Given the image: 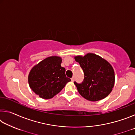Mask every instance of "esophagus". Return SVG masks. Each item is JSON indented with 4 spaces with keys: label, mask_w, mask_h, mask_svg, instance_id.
<instances>
[{
    "label": "esophagus",
    "mask_w": 135,
    "mask_h": 135,
    "mask_svg": "<svg viewBox=\"0 0 135 135\" xmlns=\"http://www.w3.org/2000/svg\"><path fill=\"white\" fill-rule=\"evenodd\" d=\"M74 79H74V77H73L71 79V81H74Z\"/></svg>",
    "instance_id": "esophagus-1"
}]
</instances>
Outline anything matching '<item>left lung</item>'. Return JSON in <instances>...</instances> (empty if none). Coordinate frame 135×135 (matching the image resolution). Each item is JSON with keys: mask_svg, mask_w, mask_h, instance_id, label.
<instances>
[{"mask_svg": "<svg viewBox=\"0 0 135 135\" xmlns=\"http://www.w3.org/2000/svg\"><path fill=\"white\" fill-rule=\"evenodd\" d=\"M83 70L84 78L81 83L74 84L82 97L90 101H98L111 92L115 83V74L108 61L95 54L74 57Z\"/></svg>", "mask_w": 135, "mask_h": 135, "instance_id": "left-lung-1", "label": "left lung"}]
</instances>
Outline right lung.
I'll use <instances>...</instances> for the list:
<instances>
[{
	"mask_svg": "<svg viewBox=\"0 0 135 135\" xmlns=\"http://www.w3.org/2000/svg\"><path fill=\"white\" fill-rule=\"evenodd\" d=\"M61 57L49 56L34 66L30 71V88L41 98L48 99L53 98L71 81L66 77L65 69L61 67Z\"/></svg>",
	"mask_w": 135,
	"mask_h": 135,
	"instance_id": "obj_1",
	"label": "right lung"
}]
</instances>
